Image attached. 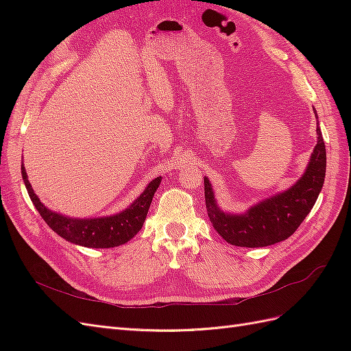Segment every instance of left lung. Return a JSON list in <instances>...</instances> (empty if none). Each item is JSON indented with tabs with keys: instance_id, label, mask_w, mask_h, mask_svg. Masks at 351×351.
I'll list each match as a JSON object with an SVG mask.
<instances>
[{
	"instance_id": "1",
	"label": "left lung",
	"mask_w": 351,
	"mask_h": 351,
	"mask_svg": "<svg viewBox=\"0 0 351 351\" xmlns=\"http://www.w3.org/2000/svg\"><path fill=\"white\" fill-rule=\"evenodd\" d=\"M316 133L317 143L299 182L284 193L261 202L243 215H230L218 209L209 180L205 177L208 215L222 239L240 247H263L289 239L300 227L325 182L326 151L319 124L316 125Z\"/></svg>"
}]
</instances>
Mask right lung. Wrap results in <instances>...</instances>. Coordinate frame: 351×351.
I'll use <instances>...</instances> for the list:
<instances>
[{"instance_id":"obj_1","label":"right lung","mask_w":351,"mask_h":351,"mask_svg":"<svg viewBox=\"0 0 351 351\" xmlns=\"http://www.w3.org/2000/svg\"><path fill=\"white\" fill-rule=\"evenodd\" d=\"M22 176L32 202H34L35 208L49 226V228H52V231H56L58 236L69 240L70 243L95 249H108L120 246V244H124L132 237H134L137 231H141L143 226L152 197L159 183H161V177L152 180L145 192L129 208L120 212V214L105 218L74 219L62 217L57 214V212H51L48 208H45L44 204H40V200L34 193V189H32L29 183L25 167H22Z\"/></svg>"}]
</instances>
